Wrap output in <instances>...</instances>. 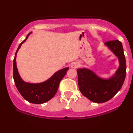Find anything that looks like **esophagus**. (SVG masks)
<instances>
[{"instance_id":"esophagus-1","label":"esophagus","mask_w":133,"mask_h":133,"mask_svg":"<svg viewBox=\"0 0 133 133\" xmlns=\"http://www.w3.org/2000/svg\"><path fill=\"white\" fill-rule=\"evenodd\" d=\"M71 67L74 69H77L79 67V64L77 62H74L71 64Z\"/></svg>"}]
</instances>
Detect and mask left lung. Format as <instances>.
Here are the masks:
<instances>
[{
    "instance_id": "1",
    "label": "left lung",
    "mask_w": 133,
    "mask_h": 133,
    "mask_svg": "<svg viewBox=\"0 0 133 133\" xmlns=\"http://www.w3.org/2000/svg\"><path fill=\"white\" fill-rule=\"evenodd\" d=\"M105 44L119 61V68L114 77L104 80L89 69H77L79 90L85 97L97 103H105L113 97L121 88L126 74V59L121 42L118 40H112L107 41Z\"/></svg>"
}]
</instances>
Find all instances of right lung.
Returning <instances> with one entry per match:
<instances>
[{"mask_svg":"<svg viewBox=\"0 0 133 133\" xmlns=\"http://www.w3.org/2000/svg\"><path fill=\"white\" fill-rule=\"evenodd\" d=\"M30 33L27 34L26 39L20 44L13 62V77L16 86L22 96L27 101L33 104H42L49 101L57 92L59 83L64 77L69 68L56 72L46 81L39 84H30L24 82L20 77L16 65V54L21 45L27 40Z\"/></svg>","mask_w":133,"mask_h":133,"instance_id":"1","label":"right lung"}]
</instances>
